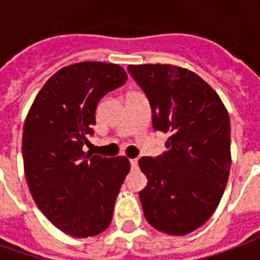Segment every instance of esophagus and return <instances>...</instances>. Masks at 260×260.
I'll use <instances>...</instances> for the list:
<instances>
[{
  "label": "esophagus",
  "mask_w": 260,
  "mask_h": 260,
  "mask_svg": "<svg viewBox=\"0 0 260 260\" xmlns=\"http://www.w3.org/2000/svg\"><path fill=\"white\" fill-rule=\"evenodd\" d=\"M130 166H132V170H137L138 168V160L137 158H132L130 160Z\"/></svg>",
  "instance_id": "obj_1"
}]
</instances>
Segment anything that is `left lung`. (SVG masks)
Segmentation results:
<instances>
[{"instance_id":"1","label":"left lung","mask_w":260,"mask_h":260,"mask_svg":"<svg viewBox=\"0 0 260 260\" xmlns=\"http://www.w3.org/2000/svg\"><path fill=\"white\" fill-rule=\"evenodd\" d=\"M153 111V127L168 133L157 158L141 157L148 186L140 192L153 228L183 236L202 226L224 194L231 171V122L216 90L198 74L162 63L128 65Z\"/></svg>"}]
</instances>
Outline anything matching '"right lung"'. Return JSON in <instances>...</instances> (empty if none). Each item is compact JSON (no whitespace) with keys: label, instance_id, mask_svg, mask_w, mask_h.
Returning a JSON list of instances; mask_svg holds the SVG:
<instances>
[{"label":"right lung","instance_id":"obj_1","mask_svg":"<svg viewBox=\"0 0 260 260\" xmlns=\"http://www.w3.org/2000/svg\"><path fill=\"white\" fill-rule=\"evenodd\" d=\"M127 80L122 66L78 62L58 70L36 94L23 128L24 172L40 212L59 231L90 237L110 226L130 161L82 150L96 107Z\"/></svg>","mask_w":260,"mask_h":260}]
</instances>
